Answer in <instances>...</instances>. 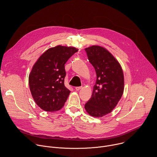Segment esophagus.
I'll return each instance as SVG.
<instances>
[{
    "instance_id": "1",
    "label": "esophagus",
    "mask_w": 157,
    "mask_h": 157,
    "mask_svg": "<svg viewBox=\"0 0 157 157\" xmlns=\"http://www.w3.org/2000/svg\"><path fill=\"white\" fill-rule=\"evenodd\" d=\"M81 88H82V86H78V87H76L75 89L76 91H79V90H80Z\"/></svg>"
}]
</instances>
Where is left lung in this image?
I'll list each match as a JSON object with an SVG mask.
<instances>
[{
  "instance_id": "8db88e82",
  "label": "left lung",
  "mask_w": 157,
  "mask_h": 157,
  "mask_svg": "<svg viewBox=\"0 0 157 157\" xmlns=\"http://www.w3.org/2000/svg\"><path fill=\"white\" fill-rule=\"evenodd\" d=\"M89 61L96 73L91 98L84 105L89 114L100 117L108 114L121 99L124 86L121 66L109 52L99 46L85 48Z\"/></svg>"
}]
</instances>
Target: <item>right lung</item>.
Listing matches in <instances>:
<instances>
[{"label":"right lung","mask_w":157,"mask_h":157,"mask_svg":"<svg viewBox=\"0 0 157 157\" xmlns=\"http://www.w3.org/2000/svg\"><path fill=\"white\" fill-rule=\"evenodd\" d=\"M78 50L75 47L56 46L43 53L35 63L29 82L36 104L47 112L61 109L70 91L64 86V64Z\"/></svg>","instance_id":"1"}]
</instances>
